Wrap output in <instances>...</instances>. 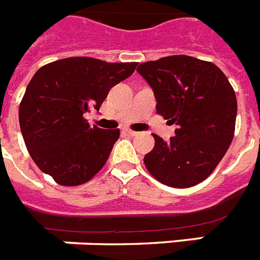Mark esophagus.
<instances>
[{"label": "esophagus", "mask_w": 260, "mask_h": 260, "mask_svg": "<svg viewBox=\"0 0 260 260\" xmlns=\"http://www.w3.org/2000/svg\"><path fill=\"white\" fill-rule=\"evenodd\" d=\"M124 133H127L128 136H137V132H133L130 128H124Z\"/></svg>", "instance_id": "esophagus-1"}]
</instances>
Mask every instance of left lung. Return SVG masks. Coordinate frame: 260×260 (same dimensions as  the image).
Instances as JSON below:
<instances>
[{
	"label": "left lung",
	"mask_w": 260,
	"mask_h": 260,
	"mask_svg": "<svg viewBox=\"0 0 260 260\" xmlns=\"http://www.w3.org/2000/svg\"><path fill=\"white\" fill-rule=\"evenodd\" d=\"M153 88L157 114L177 124L169 142L154 137L143 162L149 173L172 188L204 181L219 165L235 133L236 95L227 76L211 61L174 55L138 66Z\"/></svg>",
	"instance_id": "left-lung-1"
}]
</instances>
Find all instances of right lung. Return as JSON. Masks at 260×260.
I'll return each instance as SVG.
<instances>
[{
    "label": "right lung",
    "instance_id": "add662e5",
    "mask_svg": "<svg viewBox=\"0 0 260 260\" xmlns=\"http://www.w3.org/2000/svg\"><path fill=\"white\" fill-rule=\"evenodd\" d=\"M137 63L67 57L41 67L20 103L18 120L29 154L57 184L90 181L105 166L119 130L91 127L84 114L99 111L111 87L136 71Z\"/></svg>",
    "mask_w": 260,
    "mask_h": 260
}]
</instances>
